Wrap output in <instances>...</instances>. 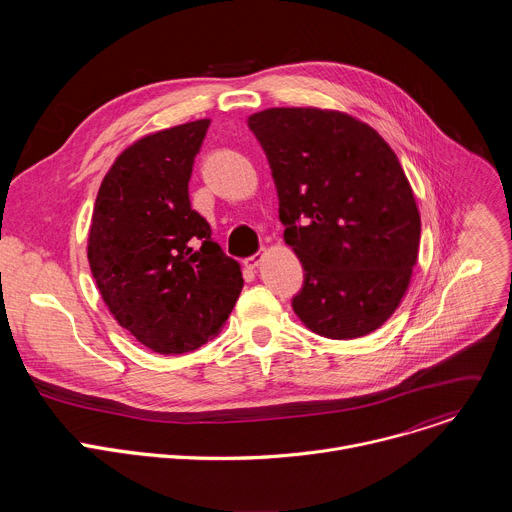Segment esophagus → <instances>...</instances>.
Listing matches in <instances>:
<instances>
[{
  "instance_id": "obj_1",
  "label": "esophagus",
  "mask_w": 512,
  "mask_h": 512,
  "mask_svg": "<svg viewBox=\"0 0 512 512\" xmlns=\"http://www.w3.org/2000/svg\"><path fill=\"white\" fill-rule=\"evenodd\" d=\"M261 259H263V255H261V253H255V255L247 257L243 263H245V267H249V269H255V267L261 263Z\"/></svg>"
}]
</instances>
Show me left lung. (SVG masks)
<instances>
[{"instance_id": "left-lung-1", "label": "left lung", "mask_w": 512, "mask_h": 512, "mask_svg": "<svg viewBox=\"0 0 512 512\" xmlns=\"http://www.w3.org/2000/svg\"><path fill=\"white\" fill-rule=\"evenodd\" d=\"M247 123L271 168L283 239L306 271L291 308L332 340L377 330L405 296L421 235L395 152L340 111L273 107Z\"/></svg>"}]
</instances>
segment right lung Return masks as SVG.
Returning <instances> with one entry per match:
<instances>
[{"instance_id": "right-lung-1", "label": "right lung", "mask_w": 512, "mask_h": 512, "mask_svg": "<svg viewBox=\"0 0 512 512\" xmlns=\"http://www.w3.org/2000/svg\"><path fill=\"white\" fill-rule=\"evenodd\" d=\"M210 119L137 139L101 182L89 231L97 287L135 340L184 354L223 328L243 289L241 265L212 241L188 182Z\"/></svg>"}]
</instances>
